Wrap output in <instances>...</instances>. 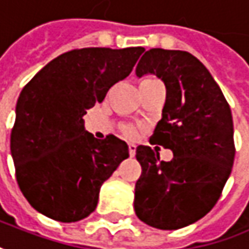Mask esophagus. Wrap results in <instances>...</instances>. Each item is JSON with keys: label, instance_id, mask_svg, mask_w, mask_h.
<instances>
[{"label": "esophagus", "instance_id": "1", "mask_svg": "<svg viewBox=\"0 0 249 249\" xmlns=\"http://www.w3.org/2000/svg\"><path fill=\"white\" fill-rule=\"evenodd\" d=\"M129 154H130V157L136 156V145L134 144H129Z\"/></svg>", "mask_w": 249, "mask_h": 249}]
</instances>
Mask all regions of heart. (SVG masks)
Returning <instances> with one entry per match:
<instances>
[{
  "instance_id": "obj_1",
  "label": "heart",
  "mask_w": 249,
  "mask_h": 249,
  "mask_svg": "<svg viewBox=\"0 0 249 249\" xmlns=\"http://www.w3.org/2000/svg\"><path fill=\"white\" fill-rule=\"evenodd\" d=\"M123 133H124V136L129 137V139H134V137L137 136V130H136L133 126H126V127L123 129Z\"/></svg>"
}]
</instances>
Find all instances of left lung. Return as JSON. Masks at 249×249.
Instances as JSON below:
<instances>
[{
	"label": "left lung",
	"mask_w": 249,
	"mask_h": 249,
	"mask_svg": "<svg viewBox=\"0 0 249 249\" xmlns=\"http://www.w3.org/2000/svg\"><path fill=\"white\" fill-rule=\"evenodd\" d=\"M154 74L167 89L162 118L151 144L174 153L160 161L148 145L136 148L142 175L134 189V212L145 224L178 230L206 216L217 203L234 164L230 106L205 66L188 52L151 49L136 75Z\"/></svg>",
	"instance_id": "1"
}]
</instances>
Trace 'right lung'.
<instances>
[{
  "instance_id": "obj_1",
  "label": "right lung",
  "mask_w": 249,
  "mask_h": 249,
  "mask_svg": "<svg viewBox=\"0 0 249 249\" xmlns=\"http://www.w3.org/2000/svg\"><path fill=\"white\" fill-rule=\"evenodd\" d=\"M144 47L71 50L46 64L17 102L11 156L19 188L29 205L63 223L88 217L99 191L129 157L123 140H104L85 130L87 109L124 80Z\"/></svg>"
}]
</instances>
